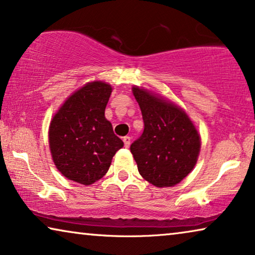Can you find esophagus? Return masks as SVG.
Instances as JSON below:
<instances>
[{"mask_svg": "<svg viewBox=\"0 0 255 255\" xmlns=\"http://www.w3.org/2000/svg\"><path fill=\"white\" fill-rule=\"evenodd\" d=\"M123 141H124V146L128 147V146H130V143H131V136L125 135L123 138Z\"/></svg>", "mask_w": 255, "mask_h": 255, "instance_id": "esophagus-1", "label": "esophagus"}]
</instances>
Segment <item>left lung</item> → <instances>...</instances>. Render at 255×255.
<instances>
[{"mask_svg":"<svg viewBox=\"0 0 255 255\" xmlns=\"http://www.w3.org/2000/svg\"><path fill=\"white\" fill-rule=\"evenodd\" d=\"M132 92L145 125L142 134L130 147L139 173L156 187L175 186L197 163L200 135L175 103L136 86Z\"/></svg>","mask_w":255,"mask_h":255,"instance_id":"8db88e82","label":"left lung"}]
</instances>
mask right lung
Here are the masks:
<instances>
[{
    "mask_svg": "<svg viewBox=\"0 0 255 255\" xmlns=\"http://www.w3.org/2000/svg\"><path fill=\"white\" fill-rule=\"evenodd\" d=\"M113 87L87 83L66 99L49 127L53 161L62 175L91 185L106 175L113 156L124 146L105 117Z\"/></svg>",
    "mask_w": 255,
    "mask_h": 255,
    "instance_id": "1",
    "label": "right lung"
}]
</instances>
